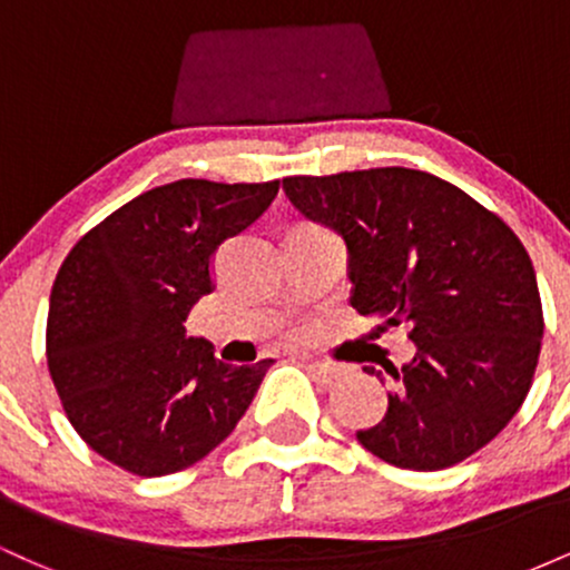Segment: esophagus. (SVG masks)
<instances>
[{
	"instance_id": "34e87169",
	"label": "esophagus",
	"mask_w": 570,
	"mask_h": 570,
	"mask_svg": "<svg viewBox=\"0 0 570 570\" xmlns=\"http://www.w3.org/2000/svg\"><path fill=\"white\" fill-rule=\"evenodd\" d=\"M305 370L311 372V375H316L318 381H335L340 375V367L335 364H326V362H305Z\"/></svg>"
}]
</instances>
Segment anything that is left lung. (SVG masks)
Segmentation results:
<instances>
[{"mask_svg":"<svg viewBox=\"0 0 570 570\" xmlns=\"http://www.w3.org/2000/svg\"><path fill=\"white\" fill-rule=\"evenodd\" d=\"M284 193L345 240L351 305L381 332L410 326L415 343L407 364H385L394 391L383 421L356 431L362 448L436 472L495 440L531 391L544 337L520 238L463 189L412 168L289 176Z\"/></svg>","mask_w":570,"mask_h":570,"instance_id":"left-lung-1","label":"left lung"}]
</instances>
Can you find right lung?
Returning a JSON list of instances; mask_svg holds the SVG:
<instances>
[{
	"instance_id": "add662e5",
	"label": "right lung",
	"mask_w": 570,
	"mask_h": 570,
	"mask_svg": "<svg viewBox=\"0 0 570 570\" xmlns=\"http://www.w3.org/2000/svg\"><path fill=\"white\" fill-rule=\"evenodd\" d=\"M278 195V181L179 179L139 195L77 240L48 311V370L69 423L139 476L181 472L225 442L273 358L230 367L187 337L214 292L212 259Z\"/></svg>"
}]
</instances>
